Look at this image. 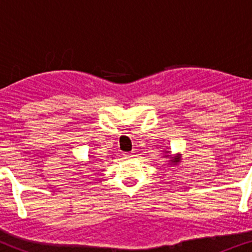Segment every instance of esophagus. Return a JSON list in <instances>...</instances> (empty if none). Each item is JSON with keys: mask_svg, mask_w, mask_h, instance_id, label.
Returning a JSON list of instances; mask_svg holds the SVG:
<instances>
[{"mask_svg": "<svg viewBox=\"0 0 252 252\" xmlns=\"http://www.w3.org/2000/svg\"><path fill=\"white\" fill-rule=\"evenodd\" d=\"M123 158H134V154H132V153H126V154H123Z\"/></svg>", "mask_w": 252, "mask_h": 252, "instance_id": "1", "label": "esophagus"}]
</instances>
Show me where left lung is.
I'll list each match as a JSON object with an SVG mask.
<instances>
[{
  "mask_svg": "<svg viewBox=\"0 0 252 252\" xmlns=\"http://www.w3.org/2000/svg\"><path fill=\"white\" fill-rule=\"evenodd\" d=\"M168 153H169V152H168ZM166 158H169V155H166ZM179 161H180V158H179V155H178V156H176V158H174V161H173V162L178 163Z\"/></svg>",
  "mask_w": 252,
  "mask_h": 252,
  "instance_id": "8db88e82",
  "label": "left lung"
}]
</instances>
